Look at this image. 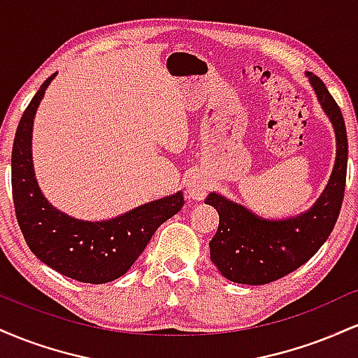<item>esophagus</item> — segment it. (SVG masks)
<instances>
[{"label": "esophagus", "instance_id": "obj_1", "mask_svg": "<svg viewBox=\"0 0 358 358\" xmlns=\"http://www.w3.org/2000/svg\"><path fill=\"white\" fill-rule=\"evenodd\" d=\"M185 187H187L188 199H192V200H203L205 196H207V192L210 190V183H208L207 180L200 175L190 176Z\"/></svg>", "mask_w": 358, "mask_h": 358}]
</instances>
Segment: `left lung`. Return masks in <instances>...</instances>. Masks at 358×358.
Masks as SVG:
<instances>
[{
  "mask_svg": "<svg viewBox=\"0 0 358 358\" xmlns=\"http://www.w3.org/2000/svg\"><path fill=\"white\" fill-rule=\"evenodd\" d=\"M316 99L330 119L336 139V158L327 187L313 207L287 219H264L244 205L212 192L205 203L219 212V229L210 245V259L229 281L268 285L293 273L315 256L335 227L343 202L348 143L345 121L331 94L311 72H306Z\"/></svg>",
  "mask_w": 358,
  "mask_h": 358,
  "instance_id": "1",
  "label": "left lung"
}]
</instances>
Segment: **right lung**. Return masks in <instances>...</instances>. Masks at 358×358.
<instances>
[{
  "label": "right lung",
  "instance_id": "obj_1",
  "mask_svg": "<svg viewBox=\"0 0 358 358\" xmlns=\"http://www.w3.org/2000/svg\"><path fill=\"white\" fill-rule=\"evenodd\" d=\"M48 77L20 119L11 153V187L18 225L28 248L43 264L90 285L114 281L129 271L163 222L183 207V193L163 196L108 220H82L59 210L36 182L31 156L34 119Z\"/></svg>",
  "mask_w": 358,
  "mask_h": 358
}]
</instances>
